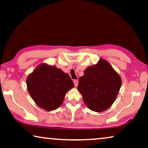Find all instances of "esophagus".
Masks as SVG:
<instances>
[{"label":"esophagus","instance_id":"esophagus-1","mask_svg":"<svg viewBox=\"0 0 148 148\" xmlns=\"http://www.w3.org/2000/svg\"><path fill=\"white\" fill-rule=\"evenodd\" d=\"M74 86L75 87H77L78 85V81L77 80V79H74Z\"/></svg>","mask_w":148,"mask_h":148}]
</instances>
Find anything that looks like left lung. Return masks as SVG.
I'll use <instances>...</instances> for the list:
<instances>
[{"label":"left lung","instance_id":"1","mask_svg":"<svg viewBox=\"0 0 148 148\" xmlns=\"http://www.w3.org/2000/svg\"><path fill=\"white\" fill-rule=\"evenodd\" d=\"M121 86V78L106 60L85 70L79 78L78 90L85 104L95 112H101L111 106Z\"/></svg>","mask_w":148,"mask_h":148}]
</instances>
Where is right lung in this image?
Here are the masks:
<instances>
[{"instance_id":"1","label":"right lung","mask_w":148,"mask_h":148,"mask_svg":"<svg viewBox=\"0 0 148 148\" xmlns=\"http://www.w3.org/2000/svg\"><path fill=\"white\" fill-rule=\"evenodd\" d=\"M30 95L39 107L53 111L63 103L66 93L74 84L69 75L55 66L42 64L27 78Z\"/></svg>"}]
</instances>
